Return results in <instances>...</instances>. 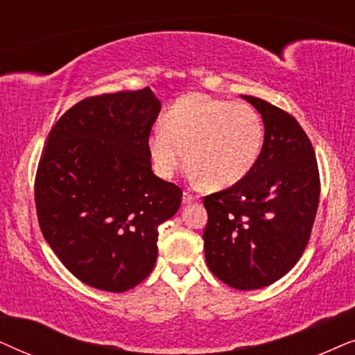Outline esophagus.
<instances>
[{
	"instance_id": "34e87169",
	"label": "esophagus",
	"mask_w": 355,
	"mask_h": 355,
	"mask_svg": "<svg viewBox=\"0 0 355 355\" xmlns=\"http://www.w3.org/2000/svg\"><path fill=\"white\" fill-rule=\"evenodd\" d=\"M198 200V198L193 195V193H190V191H185L183 193V198H182V201H183V205H191V202H195Z\"/></svg>"
}]
</instances>
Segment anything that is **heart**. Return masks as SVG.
<instances>
[{
    "mask_svg": "<svg viewBox=\"0 0 355 355\" xmlns=\"http://www.w3.org/2000/svg\"><path fill=\"white\" fill-rule=\"evenodd\" d=\"M263 139L261 116L250 103L187 94L165 112L162 126L150 131L148 149L154 168L165 178L177 172L187 155L196 182L227 188L254 167Z\"/></svg>",
    "mask_w": 355,
    "mask_h": 355,
    "instance_id": "obj_1",
    "label": "heart"
}]
</instances>
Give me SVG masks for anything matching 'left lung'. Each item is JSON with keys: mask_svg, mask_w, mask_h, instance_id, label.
Here are the masks:
<instances>
[{"mask_svg": "<svg viewBox=\"0 0 355 355\" xmlns=\"http://www.w3.org/2000/svg\"><path fill=\"white\" fill-rule=\"evenodd\" d=\"M261 113V153L243 180L205 196L206 263L239 291L266 287L305 252L320 202L315 150L299 121L263 98L245 96Z\"/></svg>", "mask_w": 355, "mask_h": 355, "instance_id": "8db88e82", "label": "left lung"}]
</instances>
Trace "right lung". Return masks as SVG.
<instances>
[{
	"mask_svg": "<svg viewBox=\"0 0 355 355\" xmlns=\"http://www.w3.org/2000/svg\"><path fill=\"white\" fill-rule=\"evenodd\" d=\"M160 112L149 87L87 97L51 128L35 173L39 225L84 284L126 292L157 259L159 225L183 191L150 168L148 139Z\"/></svg>",
	"mask_w": 355,
	"mask_h": 355,
	"instance_id": "add662e5",
	"label": "right lung"
}]
</instances>
